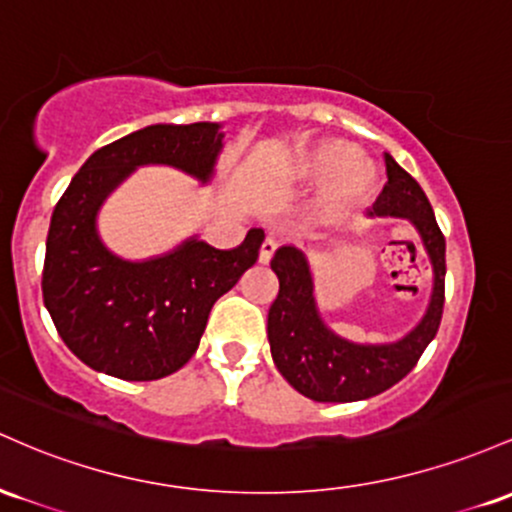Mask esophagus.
Here are the masks:
<instances>
[{
    "label": "esophagus",
    "instance_id": "obj_1",
    "mask_svg": "<svg viewBox=\"0 0 512 512\" xmlns=\"http://www.w3.org/2000/svg\"><path fill=\"white\" fill-rule=\"evenodd\" d=\"M275 241L268 237V239H263V244H261V251H258V261L263 263V266H266V263H271V258H273V254H275Z\"/></svg>",
    "mask_w": 512,
    "mask_h": 512
}]
</instances>
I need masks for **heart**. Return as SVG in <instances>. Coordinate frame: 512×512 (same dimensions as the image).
I'll use <instances>...</instances> for the list:
<instances>
[{
	"label": "heart",
	"mask_w": 512,
	"mask_h": 512,
	"mask_svg": "<svg viewBox=\"0 0 512 512\" xmlns=\"http://www.w3.org/2000/svg\"><path fill=\"white\" fill-rule=\"evenodd\" d=\"M290 179L297 188L321 186L314 210L324 220H338L375 191L377 169L346 142L329 140L302 152L290 166Z\"/></svg>",
	"instance_id": "obj_1"
}]
</instances>
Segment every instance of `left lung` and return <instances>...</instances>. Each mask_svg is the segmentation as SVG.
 Wrapping results in <instances>:
<instances>
[{"instance_id":"8db88e82","label":"left lung","mask_w":512,"mask_h":512,"mask_svg":"<svg viewBox=\"0 0 512 512\" xmlns=\"http://www.w3.org/2000/svg\"><path fill=\"white\" fill-rule=\"evenodd\" d=\"M384 164L387 186L367 215L411 222L433 268L430 302L421 321L396 341H348L321 319L307 254L297 246H280L271 261L280 290L268 309V341L280 375L307 399L346 404L387 392L416 367L438 333L445 304V237L416 179L394 162L392 154H384Z\"/></svg>"}]
</instances>
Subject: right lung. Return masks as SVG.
<instances>
[{"instance_id": "right-lung-1", "label": "right lung", "mask_w": 512, "mask_h": 512, "mask_svg": "<svg viewBox=\"0 0 512 512\" xmlns=\"http://www.w3.org/2000/svg\"><path fill=\"white\" fill-rule=\"evenodd\" d=\"M225 147L220 123H159L96 149L57 200L45 241L43 302L67 348L103 375L162 380L198 350L212 304L256 263L263 229L237 249L188 237L145 261L113 254L99 234L106 198L140 166H171L205 183Z\"/></svg>"}]
</instances>
